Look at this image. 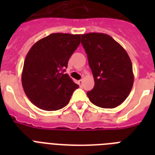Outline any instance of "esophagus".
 <instances>
[{
    "mask_svg": "<svg viewBox=\"0 0 155 155\" xmlns=\"http://www.w3.org/2000/svg\"><path fill=\"white\" fill-rule=\"evenodd\" d=\"M83 83H84V81H83L82 80H79V81H78V84L80 85V86H82Z\"/></svg>",
    "mask_w": 155,
    "mask_h": 155,
    "instance_id": "obj_1",
    "label": "esophagus"
}]
</instances>
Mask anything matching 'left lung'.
I'll use <instances>...</instances> for the list:
<instances>
[{
	"label": "left lung",
	"instance_id": "obj_1",
	"mask_svg": "<svg viewBox=\"0 0 155 155\" xmlns=\"http://www.w3.org/2000/svg\"><path fill=\"white\" fill-rule=\"evenodd\" d=\"M95 85L87 92L90 101L104 108L120 105L134 84L132 63L125 50L109 35L89 33L81 35Z\"/></svg>",
	"mask_w": 155,
	"mask_h": 155
}]
</instances>
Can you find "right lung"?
<instances>
[{
  "label": "right lung",
  "mask_w": 155,
  "mask_h": 155,
  "mask_svg": "<svg viewBox=\"0 0 155 155\" xmlns=\"http://www.w3.org/2000/svg\"><path fill=\"white\" fill-rule=\"evenodd\" d=\"M80 43V35L54 33L33 45L25 58L21 84L38 108L55 111L65 107L79 86L64 74L69 58Z\"/></svg>",
  "instance_id": "obj_1"
}]
</instances>
